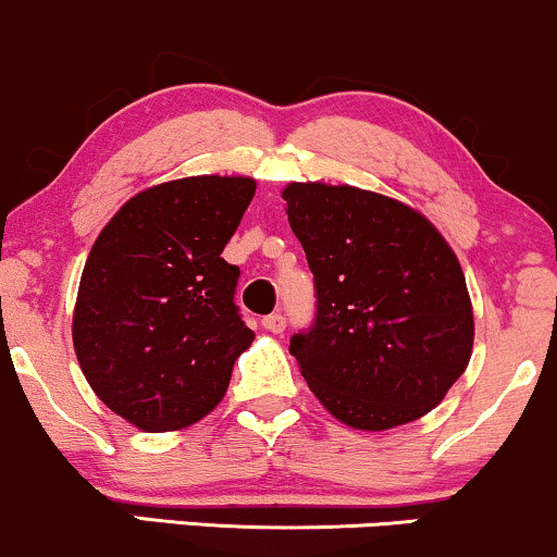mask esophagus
<instances>
[{"instance_id": "34e87169", "label": "esophagus", "mask_w": 557, "mask_h": 557, "mask_svg": "<svg viewBox=\"0 0 557 557\" xmlns=\"http://www.w3.org/2000/svg\"><path fill=\"white\" fill-rule=\"evenodd\" d=\"M261 324H264L267 332H272V335H280V332L285 330V317L283 314H270L261 319Z\"/></svg>"}]
</instances>
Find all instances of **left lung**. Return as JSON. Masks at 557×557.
<instances>
[{"instance_id":"8db88e82","label":"left lung","mask_w":557,"mask_h":557,"mask_svg":"<svg viewBox=\"0 0 557 557\" xmlns=\"http://www.w3.org/2000/svg\"><path fill=\"white\" fill-rule=\"evenodd\" d=\"M283 198L314 274V324L290 337L311 393L354 430L430 413L474 345L453 248L424 214L372 190L290 183Z\"/></svg>"}]
</instances>
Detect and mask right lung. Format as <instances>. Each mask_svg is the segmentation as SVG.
Here are the masks:
<instances>
[{
	"instance_id": "add662e5",
	"label": "right lung",
	"mask_w": 557,
	"mask_h": 557,
	"mask_svg": "<svg viewBox=\"0 0 557 557\" xmlns=\"http://www.w3.org/2000/svg\"><path fill=\"white\" fill-rule=\"evenodd\" d=\"M253 194L251 177L159 183L125 201L88 253L75 356L99 400L138 430L207 417L253 343L233 300L240 270L222 259Z\"/></svg>"
}]
</instances>
